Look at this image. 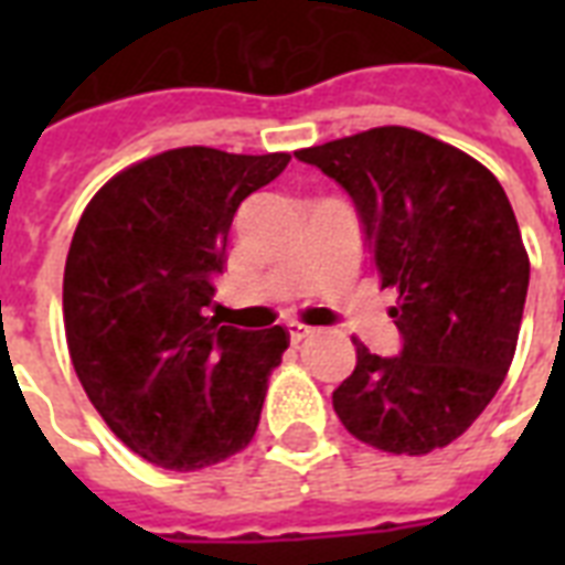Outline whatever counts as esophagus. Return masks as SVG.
Returning <instances> with one entry per match:
<instances>
[{"label":"esophagus","instance_id":"obj_1","mask_svg":"<svg viewBox=\"0 0 565 565\" xmlns=\"http://www.w3.org/2000/svg\"><path fill=\"white\" fill-rule=\"evenodd\" d=\"M287 334H290V343H296V345H299L301 340H308V337L313 334V328H308V326H299V322H290V326H287Z\"/></svg>","mask_w":565,"mask_h":565}]
</instances>
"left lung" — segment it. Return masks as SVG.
<instances>
[{
  "instance_id": "left-lung-1",
  "label": "left lung",
  "mask_w": 565,
  "mask_h": 565,
  "mask_svg": "<svg viewBox=\"0 0 565 565\" xmlns=\"http://www.w3.org/2000/svg\"><path fill=\"white\" fill-rule=\"evenodd\" d=\"M352 195L402 352L372 354L334 390L345 430L390 455L457 439L499 393L516 352L531 264L499 179L455 146L384 126L299 149Z\"/></svg>"
}]
</instances>
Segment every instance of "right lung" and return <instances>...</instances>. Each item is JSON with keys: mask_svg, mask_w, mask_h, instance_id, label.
I'll list each match as a JSON object with an SVG mask.
<instances>
[{"mask_svg": "<svg viewBox=\"0 0 565 565\" xmlns=\"http://www.w3.org/2000/svg\"><path fill=\"white\" fill-rule=\"evenodd\" d=\"M287 152L184 146L128 167L93 195L70 243L64 328L75 375L135 455L195 472L252 443L290 334L211 317L239 202Z\"/></svg>", "mask_w": 565, "mask_h": 565, "instance_id": "add662e5", "label": "right lung"}]
</instances>
